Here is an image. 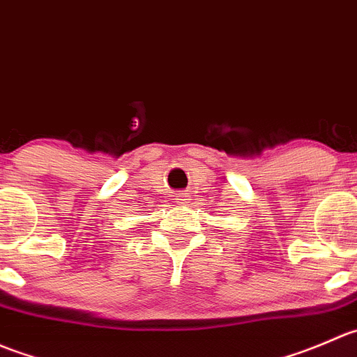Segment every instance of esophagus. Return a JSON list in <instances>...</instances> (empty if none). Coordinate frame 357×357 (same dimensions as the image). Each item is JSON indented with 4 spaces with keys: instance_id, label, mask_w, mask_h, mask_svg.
Listing matches in <instances>:
<instances>
[{
    "instance_id": "esophagus-1",
    "label": "esophagus",
    "mask_w": 357,
    "mask_h": 357,
    "mask_svg": "<svg viewBox=\"0 0 357 357\" xmlns=\"http://www.w3.org/2000/svg\"><path fill=\"white\" fill-rule=\"evenodd\" d=\"M175 199H177V203H180V204L187 203V194H185V192H178V194H175Z\"/></svg>"
}]
</instances>
